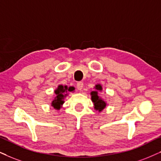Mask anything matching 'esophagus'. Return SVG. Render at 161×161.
<instances>
[{"mask_svg":"<svg viewBox=\"0 0 161 161\" xmlns=\"http://www.w3.org/2000/svg\"><path fill=\"white\" fill-rule=\"evenodd\" d=\"M83 87H84V84H83V82H78L77 84V88L78 90H81L83 89Z\"/></svg>","mask_w":161,"mask_h":161,"instance_id":"1","label":"esophagus"}]
</instances>
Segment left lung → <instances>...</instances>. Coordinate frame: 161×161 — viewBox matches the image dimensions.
Wrapping results in <instances>:
<instances>
[{
	"label": "left lung",
	"instance_id": "8db88e82",
	"mask_svg": "<svg viewBox=\"0 0 161 161\" xmlns=\"http://www.w3.org/2000/svg\"><path fill=\"white\" fill-rule=\"evenodd\" d=\"M95 88L96 89V91H92L91 92V98L95 105V109L97 110L102 111L105 107H106V103H105L102 99H101L100 97L98 96V91H102V87L100 84L96 85Z\"/></svg>",
	"mask_w": 161,
	"mask_h": 161
}]
</instances>
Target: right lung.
Segmentation results:
<instances>
[{
	"mask_svg": "<svg viewBox=\"0 0 161 161\" xmlns=\"http://www.w3.org/2000/svg\"><path fill=\"white\" fill-rule=\"evenodd\" d=\"M67 90L68 91H72L73 90V87H69L68 89L67 86H63V85H59L58 86V88L55 90V94H56V96H55L54 100L52 102V106L54 108L56 109H59L60 108V105L63 104L64 102H63V98L64 97L66 96V92Z\"/></svg>",
	"mask_w": 161,
	"mask_h": 161,
	"instance_id": "right-lung-1",
	"label": "right lung"
}]
</instances>
